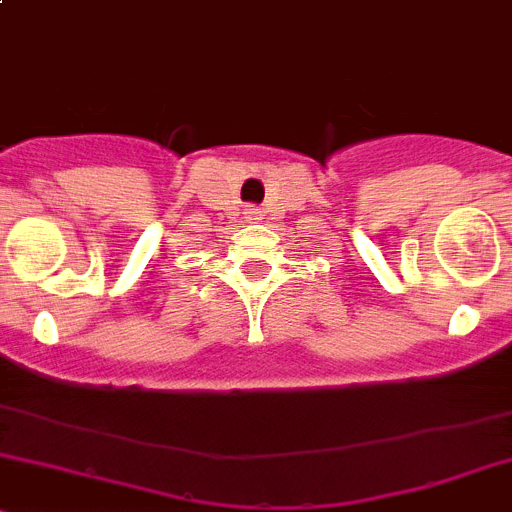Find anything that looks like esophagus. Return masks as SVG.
<instances>
[{
    "label": "esophagus",
    "mask_w": 512,
    "mask_h": 512,
    "mask_svg": "<svg viewBox=\"0 0 512 512\" xmlns=\"http://www.w3.org/2000/svg\"><path fill=\"white\" fill-rule=\"evenodd\" d=\"M245 220H250V222L262 220V212L257 210V207H247V210H245Z\"/></svg>",
    "instance_id": "esophagus-1"
}]
</instances>
